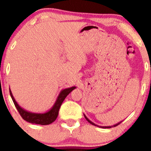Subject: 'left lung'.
Here are the masks:
<instances>
[{
    "mask_svg": "<svg viewBox=\"0 0 151 151\" xmlns=\"http://www.w3.org/2000/svg\"><path fill=\"white\" fill-rule=\"evenodd\" d=\"M85 119H86L87 121H88V122H89L90 123H91V124H92V125H94V126H96V125L95 123H93V122H91V121H90V120H88V118H87V117L85 116ZM121 123V122H120V123H117V124L114 125V126H118V125H119L120 123ZM101 128H108V129H109V128H111V126H105V127H104V126H103V127H101Z\"/></svg>",
    "mask_w": 151,
    "mask_h": 151,
    "instance_id": "obj_1",
    "label": "left lung"
}]
</instances>
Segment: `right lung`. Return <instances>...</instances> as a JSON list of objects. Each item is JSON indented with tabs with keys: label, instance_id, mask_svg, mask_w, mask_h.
Here are the masks:
<instances>
[{
	"label": "right lung",
	"instance_id": "obj_1",
	"mask_svg": "<svg viewBox=\"0 0 151 151\" xmlns=\"http://www.w3.org/2000/svg\"><path fill=\"white\" fill-rule=\"evenodd\" d=\"M76 87H71L70 88H66V89L63 90L59 94L58 99L56 102L55 103L54 106H52L51 109L49 112H46L44 114H37V113H32V112H29L28 111L25 110L22 108L18 105L17 103L16 102L15 99H14L13 96H12V92L9 90V93L12 99L14 104L16 106L17 109L19 112V115H21L22 118L27 122L35 123V124H40V125H48L54 122L57 118L58 115L59 109H60V106H61L62 103L64 101L65 98L70 93V92L73 91Z\"/></svg>",
	"mask_w": 151,
	"mask_h": 151
}]
</instances>
